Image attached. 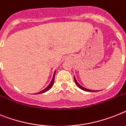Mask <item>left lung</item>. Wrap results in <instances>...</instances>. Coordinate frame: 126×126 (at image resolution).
I'll use <instances>...</instances> for the list:
<instances>
[{"mask_svg":"<svg viewBox=\"0 0 126 126\" xmlns=\"http://www.w3.org/2000/svg\"><path fill=\"white\" fill-rule=\"evenodd\" d=\"M74 81H75V83H76V84H77V85H78V87L80 88H81V90H83L86 91V92H97V91H96V90H92L86 89V88H85L83 87V86H81V85H80V84H79V83H78V82H77V81H76V78H75V77H74Z\"/></svg>","mask_w":126,"mask_h":126,"instance_id":"8db88e82","label":"left lung"}]
</instances>
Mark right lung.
<instances>
[{"label":"right lung","instance_id":"right-lung-1","mask_svg":"<svg viewBox=\"0 0 126 126\" xmlns=\"http://www.w3.org/2000/svg\"><path fill=\"white\" fill-rule=\"evenodd\" d=\"M55 72H56V71L54 72V75H53V78H52V79L51 82H50V83L49 84H48V86H47L46 88H45L44 90H43L42 91H41V92H40L38 93V94H42V93H44L45 92H47V91H48V90H50V88H51V87L52 86V85H53L54 84V77H55Z\"/></svg>","mask_w":126,"mask_h":126}]
</instances>
